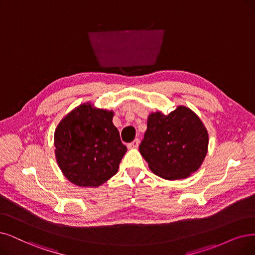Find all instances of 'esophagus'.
Masks as SVG:
<instances>
[{
    "label": "esophagus",
    "instance_id": "obj_1",
    "mask_svg": "<svg viewBox=\"0 0 255 255\" xmlns=\"http://www.w3.org/2000/svg\"><path fill=\"white\" fill-rule=\"evenodd\" d=\"M139 145V139L135 138L133 142H131L128 144V148H137Z\"/></svg>",
    "mask_w": 255,
    "mask_h": 255
}]
</instances>
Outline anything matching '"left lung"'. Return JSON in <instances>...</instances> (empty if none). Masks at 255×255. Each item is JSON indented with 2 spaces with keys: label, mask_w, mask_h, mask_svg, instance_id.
I'll return each mask as SVG.
<instances>
[{
  "label": "left lung",
  "mask_w": 255,
  "mask_h": 255,
  "mask_svg": "<svg viewBox=\"0 0 255 255\" xmlns=\"http://www.w3.org/2000/svg\"><path fill=\"white\" fill-rule=\"evenodd\" d=\"M208 149V133L202 121L185 106L164 116L148 117L147 130L139 145L149 168L166 180L186 178L202 165Z\"/></svg>",
  "instance_id": "8db88e82"
}]
</instances>
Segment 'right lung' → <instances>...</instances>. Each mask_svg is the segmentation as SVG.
I'll use <instances>...</instances> for the list:
<instances>
[{
	"mask_svg": "<svg viewBox=\"0 0 255 255\" xmlns=\"http://www.w3.org/2000/svg\"><path fill=\"white\" fill-rule=\"evenodd\" d=\"M112 118V111L84 104L61 121L54 132L55 156L71 183L98 187L118 172L127 147Z\"/></svg>",
	"mask_w": 255,
	"mask_h": 255,
	"instance_id": "obj_1",
	"label": "right lung"
}]
</instances>
